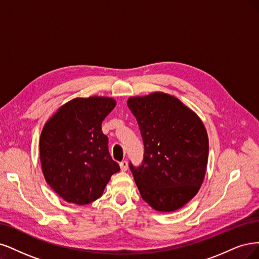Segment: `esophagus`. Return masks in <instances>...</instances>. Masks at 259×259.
<instances>
[{"instance_id":"1","label":"esophagus","mask_w":259,"mask_h":259,"mask_svg":"<svg viewBox=\"0 0 259 259\" xmlns=\"http://www.w3.org/2000/svg\"><path fill=\"white\" fill-rule=\"evenodd\" d=\"M119 165H120L121 171H126V170L128 169V161H127V160H122V161L119 163Z\"/></svg>"}]
</instances>
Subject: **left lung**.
Returning <instances> with one entry per match:
<instances>
[{"instance_id": "left-lung-1", "label": "left lung", "mask_w": 259, "mask_h": 259, "mask_svg": "<svg viewBox=\"0 0 259 259\" xmlns=\"http://www.w3.org/2000/svg\"><path fill=\"white\" fill-rule=\"evenodd\" d=\"M127 104L144 144L142 163L129 162L141 197L157 211L178 210L195 197L204 179L208 140L203 123L165 94L130 98Z\"/></svg>"}]
</instances>
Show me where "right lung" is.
I'll return each instance as SVG.
<instances>
[{"instance_id": "1", "label": "right lung", "mask_w": 259, "mask_h": 259, "mask_svg": "<svg viewBox=\"0 0 259 259\" xmlns=\"http://www.w3.org/2000/svg\"><path fill=\"white\" fill-rule=\"evenodd\" d=\"M115 105L111 98L74 99L41 130V170L48 185L65 201L80 205L95 201L120 170L108 152V138L101 127Z\"/></svg>"}]
</instances>
